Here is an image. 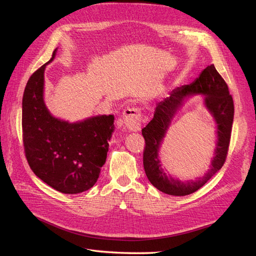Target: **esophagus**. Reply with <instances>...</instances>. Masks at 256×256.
Returning a JSON list of instances; mask_svg holds the SVG:
<instances>
[{"mask_svg": "<svg viewBox=\"0 0 256 256\" xmlns=\"http://www.w3.org/2000/svg\"><path fill=\"white\" fill-rule=\"evenodd\" d=\"M142 111L138 108H128L122 114V124L125 127L132 132L141 130L142 125Z\"/></svg>", "mask_w": 256, "mask_h": 256, "instance_id": "esophagus-1", "label": "esophagus"}]
</instances>
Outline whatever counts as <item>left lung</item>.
<instances>
[{
	"label": "left lung",
	"instance_id": "left-lung-1",
	"mask_svg": "<svg viewBox=\"0 0 256 256\" xmlns=\"http://www.w3.org/2000/svg\"><path fill=\"white\" fill-rule=\"evenodd\" d=\"M198 94H203L206 96V105L217 122L218 141L210 171L198 181L180 182L164 173L158 158V152L176 110L188 96ZM233 120V97L230 95L228 84L214 65L207 66L194 82L175 88L170 97L157 104L152 120L142 129L145 140L143 166L145 174L154 187L166 194L176 196H188L202 188L223 166L226 160Z\"/></svg>",
	"mask_w": 256,
	"mask_h": 256
}]
</instances>
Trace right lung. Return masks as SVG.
<instances>
[{
  "mask_svg": "<svg viewBox=\"0 0 256 256\" xmlns=\"http://www.w3.org/2000/svg\"><path fill=\"white\" fill-rule=\"evenodd\" d=\"M30 76L22 98V140L30 170L50 187L66 194L90 189L109 150L114 116H94L79 122L60 120L44 102L46 65Z\"/></svg>",
  "mask_w": 256,
  "mask_h": 256,
  "instance_id": "obj_1",
  "label": "right lung"
}]
</instances>
